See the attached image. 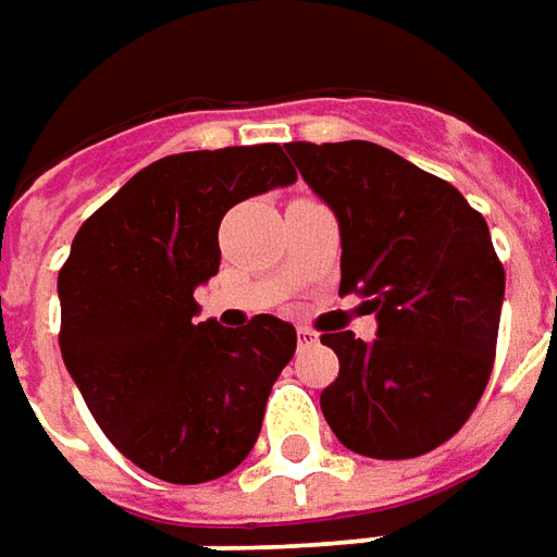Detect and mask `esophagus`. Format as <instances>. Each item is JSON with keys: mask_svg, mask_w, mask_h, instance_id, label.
Segmentation results:
<instances>
[{"mask_svg": "<svg viewBox=\"0 0 557 557\" xmlns=\"http://www.w3.org/2000/svg\"><path fill=\"white\" fill-rule=\"evenodd\" d=\"M317 338H320V335H317L313 329L298 326V344H301V347H310V344H317Z\"/></svg>", "mask_w": 557, "mask_h": 557, "instance_id": "34e87169", "label": "esophagus"}]
</instances>
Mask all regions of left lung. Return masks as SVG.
<instances>
[{
  "mask_svg": "<svg viewBox=\"0 0 557 557\" xmlns=\"http://www.w3.org/2000/svg\"><path fill=\"white\" fill-rule=\"evenodd\" d=\"M301 180L338 219L342 289L377 335L329 332L338 377L320 393L344 448L406 460L451 438L485 393L506 274L467 198L396 151L289 143Z\"/></svg>",
  "mask_w": 557,
  "mask_h": 557,
  "instance_id": "8db88e82",
  "label": "left lung"
}]
</instances>
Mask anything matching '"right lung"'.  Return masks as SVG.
I'll use <instances>...</instances> for the list:
<instances>
[{
	"label": "right lung",
	"mask_w": 557,
	"mask_h": 557,
	"mask_svg": "<svg viewBox=\"0 0 557 557\" xmlns=\"http://www.w3.org/2000/svg\"><path fill=\"white\" fill-rule=\"evenodd\" d=\"M280 146L183 151L139 170L78 228L57 277L60 354L94 421L127 460L173 485L237 469L295 354V326L198 320L234 203L293 185Z\"/></svg>",
	"instance_id": "1"
}]
</instances>
